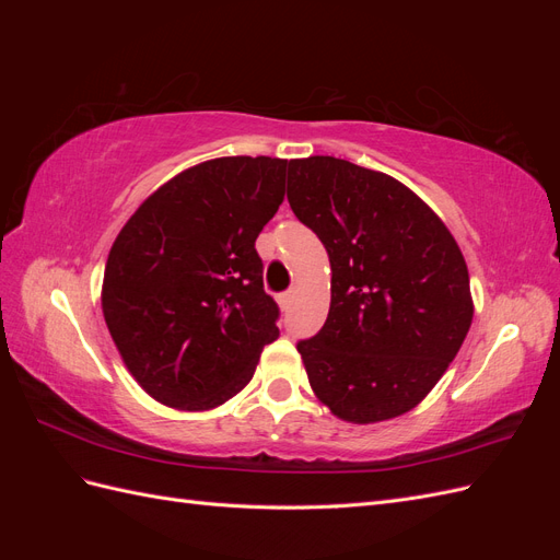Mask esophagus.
<instances>
[{
    "label": "esophagus",
    "instance_id": "34e87169",
    "mask_svg": "<svg viewBox=\"0 0 560 560\" xmlns=\"http://www.w3.org/2000/svg\"><path fill=\"white\" fill-rule=\"evenodd\" d=\"M290 303H292V292H284V294H280V296H278V306H280V311H287V308H290Z\"/></svg>",
    "mask_w": 560,
    "mask_h": 560
}]
</instances>
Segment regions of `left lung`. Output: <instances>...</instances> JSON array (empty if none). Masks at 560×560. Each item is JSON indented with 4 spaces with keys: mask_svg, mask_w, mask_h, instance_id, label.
<instances>
[{
    "mask_svg": "<svg viewBox=\"0 0 560 560\" xmlns=\"http://www.w3.org/2000/svg\"><path fill=\"white\" fill-rule=\"evenodd\" d=\"M287 200L331 264L325 327L296 346L315 397L354 425L416 409L474 317L451 231L399 179L334 156L290 161Z\"/></svg>",
    "mask_w": 560,
    "mask_h": 560,
    "instance_id": "left-lung-1",
    "label": "left lung"
}]
</instances>
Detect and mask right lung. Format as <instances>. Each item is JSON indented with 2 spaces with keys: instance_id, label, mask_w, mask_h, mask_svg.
Instances as JSON below:
<instances>
[{
  "instance_id": "1",
  "label": "right lung",
  "mask_w": 560,
  "mask_h": 560,
  "mask_svg": "<svg viewBox=\"0 0 560 560\" xmlns=\"http://www.w3.org/2000/svg\"><path fill=\"white\" fill-rule=\"evenodd\" d=\"M284 159L186 167L118 231L103 315L126 369L177 411H212L252 381L280 336L254 241L284 198Z\"/></svg>"
}]
</instances>
